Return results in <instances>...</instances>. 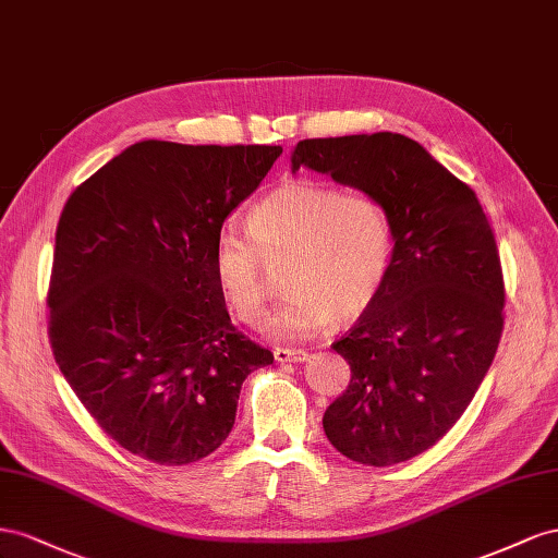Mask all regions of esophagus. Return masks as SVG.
Returning <instances> with one entry per match:
<instances>
[{
    "instance_id": "esophagus-1",
    "label": "esophagus",
    "mask_w": 558,
    "mask_h": 558,
    "mask_svg": "<svg viewBox=\"0 0 558 558\" xmlns=\"http://www.w3.org/2000/svg\"><path fill=\"white\" fill-rule=\"evenodd\" d=\"M274 357H276V362H280V364H284V362H294V364H301V362H306V360H308V353H306V350L276 348V350H274Z\"/></svg>"
}]
</instances>
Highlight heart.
Returning a JSON list of instances; mask_svg holds the SVG:
<instances>
[{"label": "heart", "mask_w": 558, "mask_h": 558, "mask_svg": "<svg viewBox=\"0 0 558 558\" xmlns=\"http://www.w3.org/2000/svg\"><path fill=\"white\" fill-rule=\"evenodd\" d=\"M250 239L225 231L213 247V278L225 306L259 325L266 306L264 264L284 262L288 299L266 329L304 339L333 320L367 313L388 280L392 227L384 203L315 180H292L266 194L245 219Z\"/></svg>", "instance_id": "obj_1"}]
</instances>
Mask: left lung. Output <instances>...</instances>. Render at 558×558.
<instances>
[{
	"instance_id": "8db88e82",
	"label": "left lung",
	"mask_w": 558,
	"mask_h": 558,
	"mask_svg": "<svg viewBox=\"0 0 558 558\" xmlns=\"http://www.w3.org/2000/svg\"><path fill=\"white\" fill-rule=\"evenodd\" d=\"M299 168L369 194L388 213L390 274L331 345L353 376L323 427L355 463H404L463 416L496 357L505 304L496 238L474 191L407 135L301 140Z\"/></svg>"
}]
</instances>
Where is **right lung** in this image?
I'll return each mask as SVG.
<instances>
[{
    "mask_svg": "<svg viewBox=\"0 0 558 558\" xmlns=\"http://www.w3.org/2000/svg\"><path fill=\"white\" fill-rule=\"evenodd\" d=\"M280 154L142 140L62 208L51 348L74 395L125 451L158 465L210 456L231 433L247 374L274 362L231 325L213 247Z\"/></svg>",
    "mask_w": 558,
    "mask_h": 558,
    "instance_id": "right-lung-1",
    "label": "right lung"
}]
</instances>
